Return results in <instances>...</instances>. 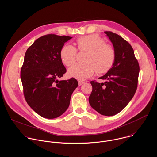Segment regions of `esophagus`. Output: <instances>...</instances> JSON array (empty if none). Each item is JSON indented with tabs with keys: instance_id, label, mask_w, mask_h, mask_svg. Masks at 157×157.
<instances>
[{
	"instance_id": "1",
	"label": "esophagus",
	"mask_w": 157,
	"mask_h": 157,
	"mask_svg": "<svg viewBox=\"0 0 157 157\" xmlns=\"http://www.w3.org/2000/svg\"><path fill=\"white\" fill-rule=\"evenodd\" d=\"M78 83H79V86H81L84 83V82L82 81H78Z\"/></svg>"
}]
</instances>
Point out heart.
Masks as SVG:
<instances>
[{
    "label": "heart",
    "instance_id": "1",
    "mask_svg": "<svg viewBox=\"0 0 157 157\" xmlns=\"http://www.w3.org/2000/svg\"><path fill=\"white\" fill-rule=\"evenodd\" d=\"M78 49L87 51L83 64H75L68 70L70 77L84 80L91 76L96 71L98 73H105L113 66L116 60V52L110 44L98 34H91L80 37L77 40ZM77 50L71 44H66L60 50L63 63L70 66L76 61Z\"/></svg>",
    "mask_w": 157,
    "mask_h": 157
}]
</instances>
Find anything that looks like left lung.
Wrapping results in <instances>:
<instances>
[{
    "instance_id": "8db88e82",
    "label": "left lung",
    "mask_w": 157,
    "mask_h": 157,
    "mask_svg": "<svg viewBox=\"0 0 157 157\" xmlns=\"http://www.w3.org/2000/svg\"><path fill=\"white\" fill-rule=\"evenodd\" d=\"M105 33L113 44L116 60L113 68L99 78L105 82L91 81L93 91L89 102L99 114L112 116L120 113L135 94L140 68L133 50L126 40L112 32Z\"/></svg>"
}]
</instances>
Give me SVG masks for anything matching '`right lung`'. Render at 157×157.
<instances>
[{"mask_svg":"<svg viewBox=\"0 0 157 157\" xmlns=\"http://www.w3.org/2000/svg\"><path fill=\"white\" fill-rule=\"evenodd\" d=\"M68 36L48 34L36 40L27 49L20 78L25 100L40 116L55 119L68 108L70 99L78 87L74 78L58 81L66 72L60 57Z\"/></svg>","mask_w":157,"mask_h":157,"instance_id":"obj_1","label":"right lung"}]
</instances>
